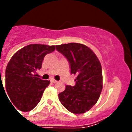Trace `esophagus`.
<instances>
[{"label": "esophagus", "mask_w": 132, "mask_h": 132, "mask_svg": "<svg viewBox=\"0 0 132 132\" xmlns=\"http://www.w3.org/2000/svg\"><path fill=\"white\" fill-rule=\"evenodd\" d=\"M57 81H56L55 79H51V82L53 83V84H55V83H56Z\"/></svg>", "instance_id": "34e87169"}]
</instances>
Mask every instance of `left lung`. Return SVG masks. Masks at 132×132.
Returning a JSON list of instances; mask_svg holds the SVG:
<instances>
[{
    "label": "left lung",
    "instance_id": "1",
    "mask_svg": "<svg viewBox=\"0 0 132 132\" xmlns=\"http://www.w3.org/2000/svg\"><path fill=\"white\" fill-rule=\"evenodd\" d=\"M70 65V72L77 76L74 86H66L59 94L62 104L70 112L82 114L90 110L97 102L103 88L101 65L94 52L79 43L56 46Z\"/></svg>",
    "mask_w": 132,
    "mask_h": 132
}]
</instances>
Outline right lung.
<instances>
[{
	"label": "right lung",
	"instance_id": "1",
	"mask_svg": "<svg viewBox=\"0 0 132 132\" xmlns=\"http://www.w3.org/2000/svg\"><path fill=\"white\" fill-rule=\"evenodd\" d=\"M55 49V46L29 44L15 53L8 62L5 88L14 106L19 110L31 111L41 100L50 81L42 80L35 73L42 68L44 56Z\"/></svg>",
	"mask_w": 132,
	"mask_h": 132
}]
</instances>
